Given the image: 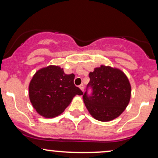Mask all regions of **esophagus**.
Wrapping results in <instances>:
<instances>
[{"mask_svg": "<svg viewBox=\"0 0 158 158\" xmlns=\"http://www.w3.org/2000/svg\"><path fill=\"white\" fill-rule=\"evenodd\" d=\"M79 88H80V89H81V91H84V85H83V84H81V85H79Z\"/></svg>", "mask_w": 158, "mask_h": 158, "instance_id": "esophagus-1", "label": "esophagus"}]
</instances>
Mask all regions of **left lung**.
Segmentation results:
<instances>
[{"mask_svg": "<svg viewBox=\"0 0 158 158\" xmlns=\"http://www.w3.org/2000/svg\"><path fill=\"white\" fill-rule=\"evenodd\" d=\"M93 94L83 95L87 109L94 119L109 122L118 117L130 102L131 86L127 76L117 68L101 64L89 73Z\"/></svg>", "mask_w": 158, "mask_h": 158, "instance_id": "1", "label": "left lung"}]
</instances>
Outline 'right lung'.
Returning <instances> with one entry per match:
<instances>
[{
    "label": "right lung",
    "mask_w": 158,
    "mask_h": 158,
    "mask_svg": "<svg viewBox=\"0 0 158 158\" xmlns=\"http://www.w3.org/2000/svg\"><path fill=\"white\" fill-rule=\"evenodd\" d=\"M74 78L73 73H64L59 65L37 70L29 85V97L36 112L45 118L62 114L76 95L83 94L74 85Z\"/></svg>",
    "instance_id": "right-lung-1"
}]
</instances>
